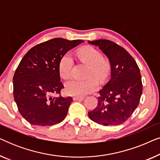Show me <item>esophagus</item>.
Segmentation results:
<instances>
[{
	"label": "esophagus",
	"mask_w": 160,
	"mask_h": 160,
	"mask_svg": "<svg viewBox=\"0 0 160 160\" xmlns=\"http://www.w3.org/2000/svg\"><path fill=\"white\" fill-rule=\"evenodd\" d=\"M73 100H83L84 99V97H73Z\"/></svg>",
	"instance_id": "obj_1"
}]
</instances>
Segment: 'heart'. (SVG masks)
Returning <instances> with one entry per match:
<instances>
[{"mask_svg": "<svg viewBox=\"0 0 160 160\" xmlns=\"http://www.w3.org/2000/svg\"><path fill=\"white\" fill-rule=\"evenodd\" d=\"M78 55L83 62L89 65L87 73V77L89 78L84 80L70 79L65 83V89L68 95L83 97L98 89V83L95 78L100 82L106 81L109 73V64L103 60L100 52L91 47L80 49L78 52ZM73 66V60L71 54L65 53L60 58L58 65L59 73L61 77L68 78L71 75Z\"/></svg>", "mask_w": 160, "mask_h": 160, "instance_id": "heart-1", "label": "heart"}]
</instances>
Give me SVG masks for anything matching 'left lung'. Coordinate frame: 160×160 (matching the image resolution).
<instances>
[{
  "label": "left lung",
  "instance_id": "obj_1",
  "mask_svg": "<svg viewBox=\"0 0 160 160\" xmlns=\"http://www.w3.org/2000/svg\"><path fill=\"white\" fill-rule=\"evenodd\" d=\"M108 58L111 79L100 90L98 106L89 111V119L104 126L119 125L128 120L138 106L143 85L139 68L132 56L113 41H88Z\"/></svg>",
  "mask_w": 160,
  "mask_h": 160
}]
</instances>
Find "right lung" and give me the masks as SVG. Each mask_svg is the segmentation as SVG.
Wrapping results in <instances>:
<instances>
[{"mask_svg":"<svg viewBox=\"0 0 160 160\" xmlns=\"http://www.w3.org/2000/svg\"><path fill=\"white\" fill-rule=\"evenodd\" d=\"M82 42L53 38L31 48L22 59L13 77L14 98L19 113L30 124L51 126L66 117L72 98L52 97L64 88L58 65L67 52Z\"/></svg>","mask_w":160,"mask_h":160,"instance_id":"obj_1","label":"right lung"}]
</instances>
